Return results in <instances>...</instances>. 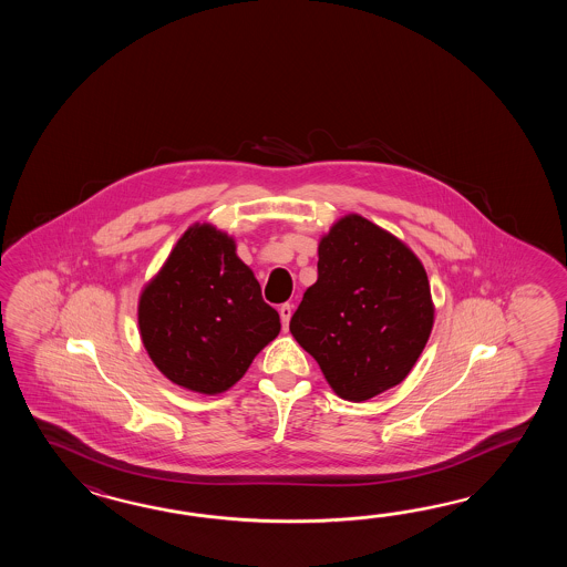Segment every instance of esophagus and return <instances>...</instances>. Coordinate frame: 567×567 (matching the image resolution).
Segmentation results:
<instances>
[{
    "label": "esophagus",
    "mask_w": 567,
    "mask_h": 567,
    "mask_svg": "<svg viewBox=\"0 0 567 567\" xmlns=\"http://www.w3.org/2000/svg\"><path fill=\"white\" fill-rule=\"evenodd\" d=\"M291 312H293V310H291V303H281V306H279V318H281V324H284L286 330H288Z\"/></svg>",
    "instance_id": "1"
}]
</instances>
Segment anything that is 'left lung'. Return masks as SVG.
Listing matches in <instances>:
<instances>
[{
    "instance_id": "obj_1",
    "label": "left lung",
    "mask_w": 567,
    "mask_h": 567,
    "mask_svg": "<svg viewBox=\"0 0 567 567\" xmlns=\"http://www.w3.org/2000/svg\"><path fill=\"white\" fill-rule=\"evenodd\" d=\"M432 324L420 259L371 220L350 215L320 241L318 279L289 330L337 395L367 401L408 377Z\"/></svg>"
}]
</instances>
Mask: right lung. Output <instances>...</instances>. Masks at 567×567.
Returning <instances> with one entry per match:
<instances>
[{
  "label": "right lung",
  "instance_id": "right-lung-1",
  "mask_svg": "<svg viewBox=\"0 0 567 567\" xmlns=\"http://www.w3.org/2000/svg\"><path fill=\"white\" fill-rule=\"evenodd\" d=\"M279 328L233 239L208 225L182 235L140 298V330L154 364L172 383L206 395L235 385Z\"/></svg>",
  "mask_w": 567,
  "mask_h": 567
}]
</instances>
